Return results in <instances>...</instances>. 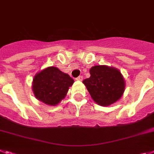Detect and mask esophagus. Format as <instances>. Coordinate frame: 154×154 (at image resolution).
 <instances>
[{"label":"esophagus","mask_w":154,"mask_h":154,"mask_svg":"<svg viewBox=\"0 0 154 154\" xmlns=\"http://www.w3.org/2000/svg\"><path fill=\"white\" fill-rule=\"evenodd\" d=\"M83 80V77L82 76H79L78 77L76 78V81H81Z\"/></svg>","instance_id":"34e87169"}]
</instances>
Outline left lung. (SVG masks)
<instances>
[{
    "label": "left lung",
    "instance_id": "obj_1",
    "mask_svg": "<svg viewBox=\"0 0 154 154\" xmlns=\"http://www.w3.org/2000/svg\"><path fill=\"white\" fill-rule=\"evenodd\" d=\"M91 77L83 81L92 99L101 106H109L119 99L125 91V80L114 67L99 65L90 69Z\"/></svg>",
    "mask_w": 154,
    "mask_h": 154
}]
</instances>
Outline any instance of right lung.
Returning a JSON list of instances; mask_svg holds the SVG:
<instances>
[{"mask_svg": "<svg viewBox=\"0 0 154 154\" xmlns=\"http://www.w3.org/2000/svg\"><path fill=\"white\" fill-rule=\"evenodd\" d=\"M74 81L55 66H49L36 73L33 78L32 91L40 101L57 105L66 95Z\"/></svg>", "mask_w": 154, "mask_h": 154, "instance_id": "right-lung-1", "label": "right lung"}]
</instances>
